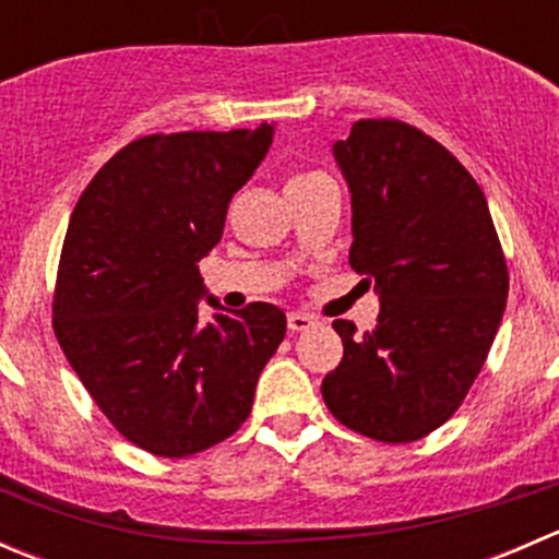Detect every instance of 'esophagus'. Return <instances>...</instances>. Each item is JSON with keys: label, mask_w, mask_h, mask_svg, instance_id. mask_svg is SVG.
<instances>
[{"label": "esophagus", "mask_w": 559, "mask_h": 559, "mask_svg": "<svg viewBox=\"0 0 559 559\" xmlns=\"http://www.w3.org/2000/svg\"><path fill=\"white\" fill-rule=\"evenodd\" d=\"M286 321H289L292 332H302V330H311V326H316L313 316L300 313V311H292L289 316H286Z\"/></svg>", "instance_id": "esophagus-1"}]
</instances>
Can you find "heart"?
I'll return each instance as SVG.
<instances>
[{"label": "heart", "mask_w": 559, "mask_h": 559, "mask_svg": "<svg viewBox=\"0 0 559 559\" xmlns=\"http://www.w3.org/2000/svg\"><path fill=\"white\" fill-rule=\"evenodd\" d=\"M316 178V173H306V175H295V178L289 180V183H302V180H311Z\"/></svg>", "instance_id": "b5f03b06"}]
</instances>
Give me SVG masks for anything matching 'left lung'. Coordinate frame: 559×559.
Returning <instances> with one entry per match:
<instances>
[{
  "mask_svg": "<svg viewBox=\"0 0 559 559\" xmlns=\"http://www.w3.org/2000/svg\"><path fill=\"white\" fill-rule=\"evenodd\" d=\"M332 156L352 191L348 264L370 275L381 311L365 335L332 321L343 359L321 397L359 436L419 441L487 359L509 297L503 248L481 186L419 129L362 118Z\"/></svg>",
  "mask_w": 559,
  "mask_h": 559,
  "instance_id": "1",
  "label": "left lung"
}]
</instances>
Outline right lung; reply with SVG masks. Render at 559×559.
Segmentation results:
<instances>
[{"mask_svg":"<svg viewBox=\"0 0 559 559\" xmlns=\"http://www.w3.org/2000/svg\"><path fill=\"white\" fill-rule=\"evenodd\" d=\"M275 127L148 134L118 151L78 200L61 248L53 330L99 411L134 447L189 456L251 414L286 335L270 302L224 311L200 259ZM214 316L202 322L199 300Z\"/></svg>","mask_w":559,"mask_h":559,"instance_id":"1","label":"right lung"}]
</instances>
